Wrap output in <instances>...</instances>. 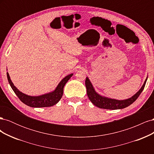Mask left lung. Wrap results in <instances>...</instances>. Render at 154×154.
<instances>
[{
	"label": "left lung",
	"mask_w": 154,
	"mask_h": 154,
	"mask_svg": "<svg viewBox=\"0 0 154 154\" xmlns=\"http://www.w3.org/2000/svg\"><path fill=\"white\" fill-rule=\"evenodd\" d=\"M148 76L146 77L145 81H144L143 86L140 89L137 91L136 94L133 95L131 97H129L128 99L119 100L110 98V97L101 96L97 93L94 87H93L91 82L90 81L88 77L86 78L85 80V86L87 88V94L89 98L90 101L97 107H99L100 109H109V110H117V109H122L128 106L134 102L136 101L139 96L141 94V93L143 91L144 86H145L146 82L147 80Z\"/></svg>",
	"instance_id": "1"
}]
</instances>
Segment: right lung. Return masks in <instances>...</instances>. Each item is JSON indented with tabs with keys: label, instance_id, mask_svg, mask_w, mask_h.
I'll list each match as a JSON object with an SVG mask.
<instances>
[{
	"label": "right lung",
	"instance_id": "1",
	"mask_svg": "<svg viewBox=\"0 0 154 154\" xmlns=\"http://www.w3.org/2000/svg\"><path fill=\"white\" fill-rule=\"evenodd\" d=\"M72 75L73 73L70 74L63 78L58 83V85L56 87L55 89L52 92L40 96H29L22 92L14 85L10 76L9 75V73L7 72L8 80L14 92L15 93L22 103L31 107H34V108L52 106L57 104L60 99L62 98L65 85L66 84V83Z\"/></svg>",
	"mask_w": 154,
	"mask_h": 154
}]
</instances>
